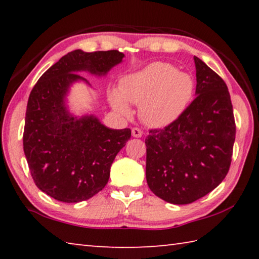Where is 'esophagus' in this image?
I'll return each instance as SVG.
<instances>
[{
    "mask_svg": "<svg viewBox=\"0 0 259 259\" xmlns=\"http://www.w3.org/2000/svg\"><path fill=\"white\" fill-rule=\"evenodd\" d=\"M131 134H133L134 137L140 138L143 136V130L140 128H137V126H135V128L131 129Z\"/></svg>",
    "mask_w": 259,
    "mask_h": 259,
    "instance_id": "obj_1",
    "label": "esophagus"
}]
</instances>
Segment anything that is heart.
<instances>
[{
  "instance_id": "b5f03b06",
  "label": "heart",
  "mask_w": 259,
  "mask_h": 259,
  "mask_svg": "<svg viewBox=\"0 0 259 259\" xmlns=\"http://www.w3.org/2000/svg\"><path fill=\"white\" fill-rule=\"evenodd\" d=\"M193 95L192 78L169 64L154 63L142 71L123 77L120 94L113 91V107L131 115L128 103L139 105L140 117L151 126L172 123L185 111Z\"/></svg>"
}]
</instances>
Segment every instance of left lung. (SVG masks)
I'll return each mask as SVG.
<instances>
[{
  "mask_svg": "<svg viewBox=\"0 0 259 259\" xmlns=\"http://www.w3.org/2000/svg\"><path fill=\"white\" fill-rule=\"evenodd\" d=\"M196 97L177 120L151 129L146 181L162 200L188 204L216 188L229 172L235 140L231 96L224 80L194 57Z\"/></svg>",
  "mask_w": 259,
  "mask_h": 259,
  "instance_id": "8db88e82",
  "label": "left lung"
}]
</instances>
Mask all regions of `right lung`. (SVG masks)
<instances>
[{
  "label": "right lung",
  "instance_id": "right-lung-1",
  "mask_svg": "<svg viewBox=\"0 0 259 259\" xmlns=\"http://www.w3.org/2000/svg\"><path fill=\"white\" fill-rule=\"evenodd\" d=\"M117 50H74L38 78L30 91L26 109L24 152L32 178L42 192L61 202L93 198L106 185L114 159L131 137L129 128L115 130L94 116H73L65 97L77 80L75 72L105 75L120 64Z\"/></svg>",
  "mask_w": 259,
  "mask_h": 259
}]
</instances>
